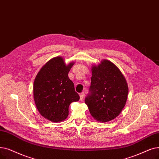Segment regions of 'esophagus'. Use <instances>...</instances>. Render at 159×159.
Segmentation results:
<instances>
[{"label": "esophagus", "instance_id": "1", "mask_svg": "<svg viewBox=\"0 0 159 159\" xmlns=\"http://www.w3.org/2000/svg\"><path fill=\"white\" fill-rule=\"evenodd\" d=\"M84 95V92H82V93H80L79 94V95H80V101H82V99H83Z\"/></svg>", "mask_w": 159, "mask_h": 159}]
</instances>
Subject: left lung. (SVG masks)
I'll list each match as a JSON object with an SVG mask.
<instances>
[{
	"instance_id": "obj_1",
	"label": "left lung",
	"mask_w": 159,
	"mask_h": 159,
	"mask_svg": "<svg viewBox=\"0 0 159 159\" xmlns=\"http://www.w3.org/2000/svg\"><path fill=\"white\" fill-rule=\"evenodd\" d=\"M89 93L85 98L92 116L100 122L115 119L126 104L129 88L126 79L112 61L103 60L92 67Z\"/></svg>"
}]
</instances>
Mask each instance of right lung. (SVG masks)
<instances>
[{"label": "right lung", "mask_w": 159, "mask_h": 159, "mask_svg": "<svg viewBox=\"0 0 159 159\" xmlns=\"http://www.w3.org/2000/svg\"><path fill=\"white\" fill-rule=\"evenodd\" d=\"M73 64L66 65L62 57L53 58L41 67L34 80L33 93L36 108L43 118L51 121L66 120L70 105L80 99L68 77Z\"/></svg>", "instance_id": "1"}]
</instances>
